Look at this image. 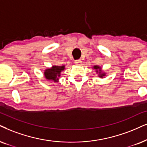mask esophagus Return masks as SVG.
<instances>
[{
	"label": "esophagus",
	"instance_id": "34e87169",
	"mask_svg": "<svg viewBox=\"0 0 147 147\" xmlns=\"http://www.w3.org/2000/svg\"><path fill=\"white\" fill-rule=\"evenodd\" d=\"M75 64H77V65H80L81 64V60H77L75 61Z\"/></svg>",
	"mask_w": 147,
	"mask_h": 147
}]
</instances>
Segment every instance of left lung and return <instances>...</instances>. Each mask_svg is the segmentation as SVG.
<instances>
[{"label":"left lung","mask_w":147,"mask_h":147,"mask_svg":"<svg viewBox=\"0 0 147 147\" xmlns=\"http://www.w3.org/2000/svg\"><path fill=\"white\" fill-rule=\"evenodd\" d=\"M94 68H95V69H98V68H100L98 67V66H94ZM104 75H105V74H103V75H100V77H103Z\"/></svg>","instance_id":"obj_1"}]
</instances>
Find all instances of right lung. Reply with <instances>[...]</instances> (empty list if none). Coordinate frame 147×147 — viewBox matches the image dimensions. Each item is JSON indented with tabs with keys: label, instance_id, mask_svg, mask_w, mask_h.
<instances>
[{
	"label": "right lung",
	"instance_id": "right-lung-1",
	"mask_svg": "<svg viewBox=\"0 0 147 147\" xmlns=\"http://www.w3.org/2000/svg\"><path fill=\"white\" fill-rule=\"evenodd\" d=\"M64 69V66H52L49 69H47L45 72V76L48 80H53L56 82L60 76V72Z\"/></svg>",
	"mask_w": 147,
	"mask_h": 147
}]
</instances>
